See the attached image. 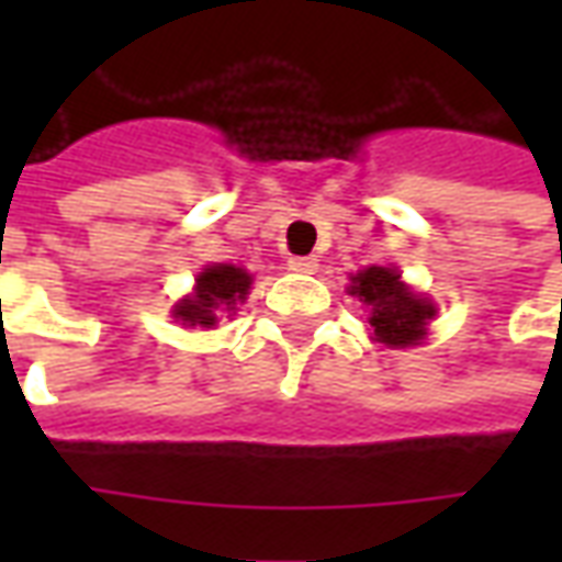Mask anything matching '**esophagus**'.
Wrapping results in <instances>:
<instances>
[{
	"label": "esophagus",
	"mask_w": 562,
	"mask_h": 562,
	"mask_svg": "<svg viewBox=\"0 0 562 562\" xmlns=\"http://www.w3.org/2000/svg\"><path fill=\"white\" fill-rule=\"evenodd\" d=\"M318 261L313 256H292L289 258V270L294 273H316Z\"/></svg>",
	"instance_id": "esophagus-1"
}]
</instances>
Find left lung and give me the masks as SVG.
<instances>
[{"instance_id":"8db88e82","label":"left lung","mask_w":562,"mask_h":562,"mask_svg":"<svg viewBox=\"0 0 562 562\" xmlns=\"http://www.w3.org/2000/svg\"><path fill=\"white\" fill-rule=\"evenodd\" d=\"M349 294H355L370 310L367 322L373 330V340L385 342L391 349L418 346L427 334V322L436 316V306L422 294H415L394 268L373 265L358 270Z\"/></svg>"}]
</instances>
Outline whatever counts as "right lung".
Returning <instances> with one entry per match:
<instances>
[{"mask_svg":"<svg viewBox=\"0 0 562 562\" xmlns=\"http://www.w3.org/2000/svg\"><path fill=\"white\" fill-rule=\"evenodd\" d=\"M249 285H252V277L244 268L210 265L198 273L195 292L186 294L171 310V316L189 328H213L222 313L232 316L237 304H244Z\"/></svg>","mask_w":562,"mask_h":562,"instance_id":"1","label":"right lung"}]
</instances>
